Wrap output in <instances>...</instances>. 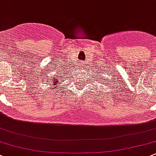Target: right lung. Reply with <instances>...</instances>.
<instances>
[{"label": "right lung", "instance_id": "obj_1", "mask_svg": "<svg viewBox=\"0 0 156 156\" xmlns=\"http://www.w3.org/2000/svg\"><path fill=\"white\" fill-rule=\"evenodd\" d=\"M61 79V78H60V79H58V78H56V77H51V79L49 80L48 81V83L49 84L51 85V86L52 87V85H53V87H55V85H58L59 87H60V85H59V83H61V82H59V81H60V80ZM51 89H53V87H51Z\"/></svg>", "mask_w": 156, "mask_h": 156}]
</instances>
